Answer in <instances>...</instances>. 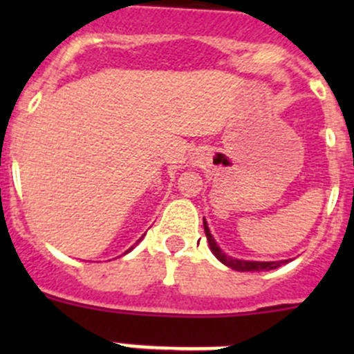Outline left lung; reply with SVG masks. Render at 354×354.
<instances>
[{
  "label": "left lung",
  "mask_w": 354,
  "mask_h": 354,
  "mask_svg": "<svg viewBox=\"0 0 354 354\" xmlns=\"http://www.w3.org/2000/svg\"><path fill=\"white\" fill-rule=\"evenodd\" d=\"M203 230H205V236L207 240H209V246L210 250H212L214 255H216L224 266L231 267V269L240 270V272H252V270L253 272H260V270L277 269V267H281V263H283V262H248V260H238V259H233V257H227L226 253L221 252V248L217 246L216 241H214L212 234H210L209 227H207L205 219H203Z\"/></svg>",
  "instance_id": "1"
}]
</instances>
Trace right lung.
<instances>
[{"instance_id":"obj_1","label":"right lung","mask_w":354,"mask_h":354,"mask_svg":"<svg viewBox=\"0 0 354 354\" xmlns=\"http://www.w3.org/2000/svg\"><path fill=\"white\" fill-rule=\"evenodd\" d=\"M138 241H140V240H138ZM130 250H133V246H131V248ZM130 250H128V252H130Z\"/></svg>"}]
</instances>
